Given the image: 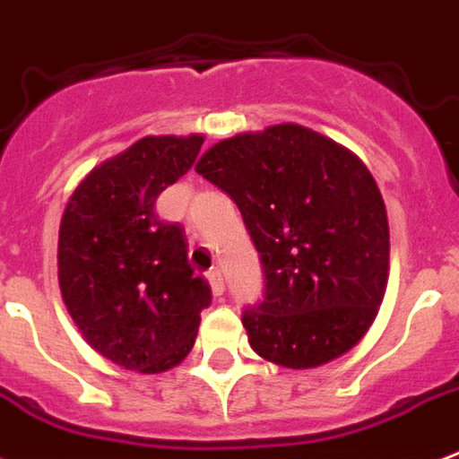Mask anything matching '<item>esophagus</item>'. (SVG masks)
I'll return each mask as SVG.
<instances>
[{"instance_id":"34e87169","label":"esophagus","mask_w":459,"mask_h":459,"mask_svg":"<svg viewBox=\"0 0 459 459\" xmlns=\"http://www.w3.org/2000/svg\"><path fill=\"white\" fill-rule=\"evenodd\" d=\"M207 281H209V286H212V293H214V295H223L226 286H223L221 269H212V272L207 273Z\"/></svg>"}]
</instances>
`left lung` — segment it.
I'll return each mask as SVG.
<instances>
[{
  "instance_id": "obj_1",
  "label": "left lung",
  "mask_w": 459,
  "mask_h": 459,
  "mask_svg": "<svg viewBox=\"0 0 459 459\" xmlns=\"http://www.w3.org/2000/svg\"><path fill=\"white\" fill-rule=\"evenodd\" d=\"M195 171L230 195L259 252L264 295L243 312L252 350L288 369L348 352L388 283V216L369 169L283 124L221 140Z\"/></svg>"
}]
</instances>
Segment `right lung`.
I'll return each mask as SVG.
<instances>
[{
  "mask_svg": "<svg viewBox=\"0 0 459 459\" xmlns=\"http://www.w3.org/2000/svg\"><path fill=\"white\" fill-rule=\"evenodd\" d=\"M202 135L143 138L75 187L59 229V286L82 338L118 367L154 374L193 350L204 276L187 262L186 230L154 202L190 171Z\"/></svg>",
  "mask_w": 459,
  "mask_h": 459,
  "instance_id": "add662e5",
  "label": "right lung"
}]
</instances>
